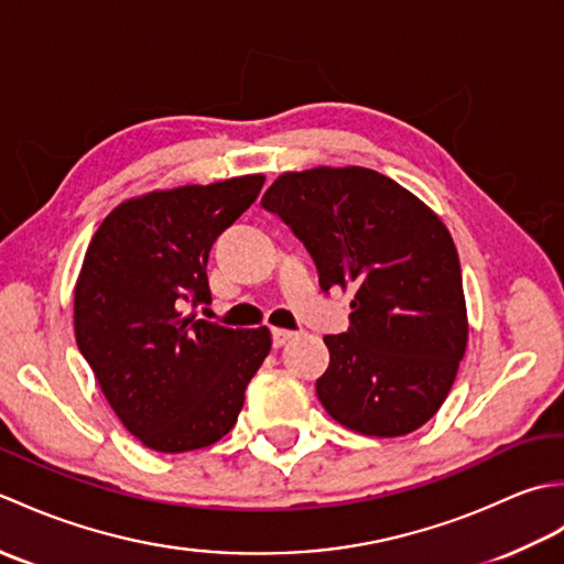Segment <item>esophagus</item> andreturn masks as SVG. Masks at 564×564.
Here are the masks:
<instances>
[{"label":"esophagus","instance_id":"esophagus-1","mask_svg":"<svg viewBox=\"0 0 564 564\" xmlns=\"http://www.w3.org/2000/svg\"><path fill=\"white\" fill-rule=\"evenodd\" d=\"M271 337H273V346H275V349H281V346H285V344H289V341L295 337V332H289V329H273Z\"/></svg>","mask_w":564,"mask_h":564}]
</instances>
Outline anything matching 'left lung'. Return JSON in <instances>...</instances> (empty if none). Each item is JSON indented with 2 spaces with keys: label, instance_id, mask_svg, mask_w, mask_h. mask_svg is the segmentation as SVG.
<instances>
[{
  "label": "left lung",
  "instance_id": "1",
  "mask_svg": "<svg viewBox=\"0 0 564 564\" xmlns=\"http://www.w3.org/2000/svg\"><path fill=\"white\" fill-rule=\"evenodd\" d=\"M261 206L313 254L319 289H354L351 327L327 334L317 398L364 436L412 434L448 398L467 346L463 275L448 227L366 166L285 172Z\"/></svg>",
  "mask_w": 564,
  "mask_h": 564
}]
</instances>
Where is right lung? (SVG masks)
<instances>
[{
  "label": "right lung",
  "instance_id": "1",
  "mask_svg": "<svg viewBox=\"0 0 564 564\" xmlns=\"http://www.w3.org/2000/svg\"><path fill=\"white\" fill-rule=\"evenodd\" d=\"M263 174L150 191L94 232L75 285V337L104 398L142 446H213L237 422L271 332L186 313L210 303L215 239L257 200Z\"/></svg>",
  "mask_w": 564,
  "mask_h": 564
}]
</instances>
